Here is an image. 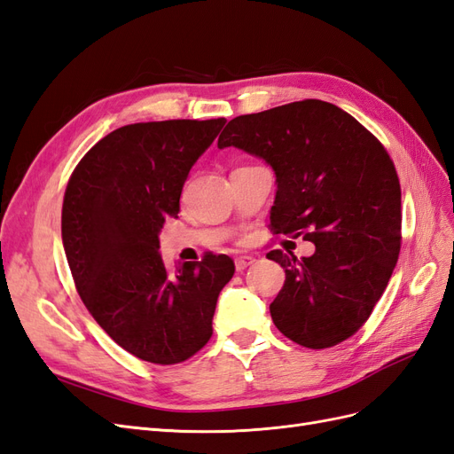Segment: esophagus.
I'll return each mask as SVG.
<instances>
[{
    "label": "esophagus",
    "mask_w": 454,
    "mask_h": 454,
    "mask_svg": "<svg viewBox=\"0 0 454 454\" xmlns=\"http://www.w3.org/2000/svg\"><path fill=\"white\" fill-rule=\"evenodd\" d=\"M252 263H255V257L254 255H240L235 259V267L239 272H242L244 269H248Z\"/></svg>",
    "instance_id": "esophagus-1"
}]
</instances>
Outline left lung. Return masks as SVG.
Masks as SVG:
<instances>
[{"label": "left lung", "instance_id": "1", "mask_svg": "<svg viewBox=\"0 0 454 454\" xmlns=\"http://www.w3.org/2000/svg\"><path fill=\"white\" fill-rule=\"evenodd\" d=\"M263 159L277 176L270 225L303 237L310 257L272 250L286 270L272 322L294 342L327 348L373 312L400 255L402 189L387 149L340 107L292 102L240 115L217 140Z\"/></svg>", "mask_w": 454, "mask_h": 454}]
</instances>
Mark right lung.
Masks as SVG:
<instances>
[{
    "instance_id": "1",
    "label": "right lung",
    "mask_w": 454,
    "mask_h": 454,
    "mask_svg": "<svg viewBox=\"0 0 454 454\" xmlns=\"http://www.w3.org/2000/svg\"><path fill=\"white\" fill-rule=\"evenodd\" d=\"M227 119L121 127L75 167L62 204V244L92 318L136 358L172 365L212 337L227 255L185 261L170 274L159 232L177 217L184 184Z\"/></svg>"
}]
</instances>
